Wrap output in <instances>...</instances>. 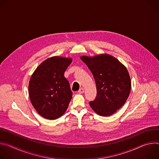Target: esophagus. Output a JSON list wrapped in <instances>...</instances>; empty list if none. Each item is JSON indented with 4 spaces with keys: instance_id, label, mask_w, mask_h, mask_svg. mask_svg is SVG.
<instances>
[{
    "instance_id": "esophagus-1",
    "label": "esophagus",
    "mask_w": 159,
    "mask_h": 159,
    "mask_svg": "<svg viewBox=\"0 0 159 159\" xmlns=\"http://www.w3.org/2000/svg\"><path fill=\"white\" fill-rule=\"evenodd\" d=\"M84 89L83 88H80V89L79 90V91H78V93H79V94H82V93H84Z\"/></svg>"
}]
</instances>
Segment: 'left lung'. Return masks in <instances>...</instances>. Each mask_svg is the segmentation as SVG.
I'll return each instance as SVG.
<instances>
[{"mask_svg": "<svg viewBox=\"0 0 159 159\" xmlns=\"http://www.w3.org/2000/svg\"><path fill=\"white\" fill-rule=\"evenodd\" d=\"M80 59L92 72L97 95L89 104L100 116H110L121 107L131 90V79L126 68L116 58L107 54Z\"/></svg>", "mask_w": 159, "mask_h": 159, "instance_id": "left-lung-1", "label": "left lung"}]
</instances>
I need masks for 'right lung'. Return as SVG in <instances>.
<instances>
[{
	"label": "right lung",
	"instance_id": "add662e5",
	"mask_svg": "<svg viewBox=\"0 0 159 159\" xmlns=\"http://www.w3.org/2000/svg\"><path fill=\"white\" fill-rule=\"evenodd\" d=\"M72 61L70 58L53 57L43 61L33 74L28 87L30 98L42 117L55 120L67 109L72 92L64 72Z\"/></svg>",
	"mask_w": 159,
	"mask_h": 159
}]
</instances>
